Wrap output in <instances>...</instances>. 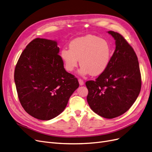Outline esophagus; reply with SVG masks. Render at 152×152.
<instances>
[{
    "instance_id": "1",
    "label": "esophagus",
    "mask_w": 152,
    "mask_h": 152,
    "mask_svg": "<svg viewBox=\"0 0 152 152\" xmlns=\"http://www.w3.org/2000/svg\"><path fill=\"white\" fill-rule=\"evenodd\" d=\"M78 81H79V84H80V86H83L84 85V81H83V80L79 79V80H78Z\"/></svg>"
}]
</instances>
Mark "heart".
I'll return each mask as SVG.
<instances>
[{"mask_svg": "<svg viewBox=\"0 0 152 152\" xmlns=\"http://www.w3.org/2000/svg\"><path fill=\"white\" fill-rule=\"evenodd\" d=\"M69 49H63L61 52L65 69L72 72L81 65L79 72L82 75L90 74L99 76L109 66L111 59V48L108 42L94 35H87L72 41Z\"/></svg>", "mask_w": 152, "mask_h": 152, "instance_id": "1", "label": "heart"}]
</instances>
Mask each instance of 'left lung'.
I'll return each mask as SVG.
<instances>
[{"instance_id": "left-lung-1", "label": "left lung", "mask_w": 152, "mask_h": 152, "mask_svg": "<svg viewBox=\"0 0 152 152\" xmlns=\"http://www.w3.org/2000/svg\"><path fill=\"white\" fill-rule=\"evenodd\" d=\"M116 48L106 71L95 81H88L87 102L91 109L105 118L125 113L141 90L142 80L137 54L120 34L108 31Z\"/></svg>"}]
</instances>
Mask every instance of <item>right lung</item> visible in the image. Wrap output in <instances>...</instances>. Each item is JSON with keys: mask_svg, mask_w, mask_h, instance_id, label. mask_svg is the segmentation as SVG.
<instances>
[{"mask_svg": "<svg viewBox=\"0 0 152 152\" xmlns=\"http://www.w3.org/2000/svg\"><path fill=\"white\" fill-rule=\"evenodd\" d=\"M55 41L36 38L26 46L17 63L14 81L19 99L28 114L49 120L64 111L79 87L67 72Z\"/></svg>", "mask_w": 152, "mask_h": 152, "instance_id": "add662e5", "label": "right lung"}]
</instances>
